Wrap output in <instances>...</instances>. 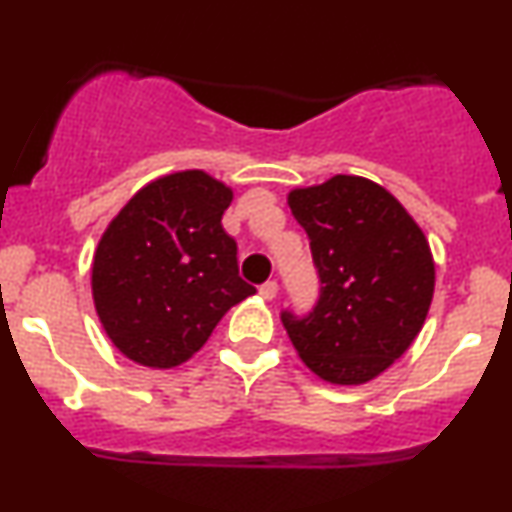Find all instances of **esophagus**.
Listing matches in <instances>:
<instances>
[{
    "label": "esophagus",
    "mask_w": 512,
    "mask_h": 512,
    "mask_svg": "<svg viewBox=\"0 0 512 512\" xmlns=\"http://www.w3.org/2000/svg\"><path fill=\"white\" fill-rule=\"evenodd\" d=\"M276 293H279V284H276V281H267V284L260 286V296L264 301H274Z\"/></svg>",
    "instance_id": "34e87169"
}]
</instances>
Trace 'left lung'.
<instances>
[{
  "instance_id": "left-lung-1",
  "label": "left lung",
  "mask_w": 512,
  "mask_h": 512,
  "mask_svg": "<svg viewBox=\"0 0 512 512\" xmlns=\"http://www.w3.org/2000/svg\"><path fill=\"white\" fill-rule=\"evenodd\" d=\"M310 238L320 298L308 315L281 313L303 363L334 385H363L424 327L436 264L416 221L378 182L334 175L289 195Z\"/></svg>"
}]
</instances>
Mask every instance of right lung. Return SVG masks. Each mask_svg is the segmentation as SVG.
<instances>
[{"mask_svg":"<svg viewBox=\"0 0 512 512\" xmlns=\"http://www.w3.org/2000/svg\"><path fill=\"white\" fill-rule=\"evenodd\" d=\"M231 199V187L204 170H182L142 187L105 228L91 267L93 303L110 342L134 363L180 366L255 293L221 226Z\"/></svg>","mask_w":512,"mask_h":512,"instance_id":"add662e5","label":"right lung"}]
</instances>
